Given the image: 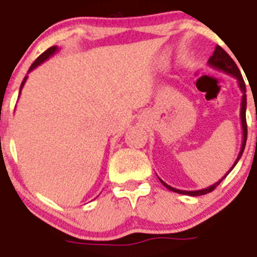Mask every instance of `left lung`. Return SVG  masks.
I'll return each instance as SVG.
<instances>
[{
    "mask_svg": "<svg viewBox=\"0 0 257 257\" xmlns=\"http://www.w3.org/2000/svg\"><path fill=\"white\" fill-rule=\"evenodd\" d=\"M207 64H209L211 68L214 69H218V70L220 71H224V73L229 74V75H232V77H234L235 79H237L238 82V87H239V89H241L242 92V102H241V124H242V146H241V151H239V154H238L237 159H235L234 164L232 165V168L229 169V172L226 173L225 175H224L223 178H221L220 180H218L216 183H214L212 186L207 187V188H203V189H198V191H182V189H177V188H173V187L168 186V184L164 182V180H161L160 178H159V180H160L161 183L164 184V186L166 187L168 189H170V191L173 192H177V193H180V195H188V196H201V195H206V193H209V192L214 191L216 187L220 184L221 180L224 179V178L226 177V175L229 174L230 172L233 170V168L235 166V164L239 161V159H241L242 154H243V150H244V146H246V141H247V123H246V106H247V98H246V84H244V80L243 78H242V74L241 71H239V69H238L237 64H235L234 61H233L232 57L229 56V55L226 54L225 51L223 50V48L220 47V46H216L215 47V51L214 54H212V56L210 57L209 61H207Z\"/></svg>",
    "mask_w": 257,
    "mask_h": 257,
    "instance_id": "1",
    "label": "left lung"
}]
</instances>
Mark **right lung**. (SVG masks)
Segmentation results:
<instances>
[{
  "mask_svg": "<svg viewBox=\"0 0 257 257\" xmlns=\"http://www.w3.org/2000/svg\"><path fill=\"white\" fill-rule=\"evenodd\" d=\"M57 51H59V47H57V46H52V47H50V48H48V50H46L45 52H43L42 55H39V56L37 57V60H36V61H34L33 64H32V66H31V68H29V70H28V73H31L32 70H34V69L37 68V66H38V65H41V64H42V62H45L46 60H47V59H50V57L52 56V55H55V54H56ZM27 78H28V77H25L24 79H23V82H22V85H20L19 96H20V93H22V89H23V87H24L25 82H27Z\"/></svg>",
  "mask_w": 257,
  "mask_h": 257,
  "instance_id": "1",
  "label": "right lung"
}]
</instances>
